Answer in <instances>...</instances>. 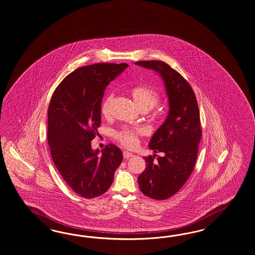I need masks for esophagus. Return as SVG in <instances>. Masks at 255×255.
Returning a JSON list of instances; mask_svg holds the SVG:
<instances>
[{"mask_svg":"<svg viewBox=\"0 0 255 255\" xmlns=\"http://www.w3.org/2000/svg\"><path fill=\"white\" fill-rule=\"evenodd\" d=\"M123 156H124L125 159H128V158H130V157L133 156V153L125 150V151H123Z\"/></svg>","mask_w":255,"mask_h":255,"instance_id":"obj_1","label":"esophagus"}]
</instances>
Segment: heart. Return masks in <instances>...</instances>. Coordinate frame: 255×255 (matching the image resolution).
<instances>
[{
	"instance_id": "heart-1",
	"label": "heart",
	"mask_w": 255,
	"mask_h": 255,
	"mask_svg": "<svg viewBox=\"0 0 255 255\" xmlns=\"http://www.w3.org/2000/svg\"><path fill=\"white\" fill-rule=\"evenodd\" d=\"M129 94L133 99L135 105L139 108V110L149 111L156 106L160 100V95L153 88L149 86H134L129 90ZM112 101L111 95L105 97L101 105V113L103 116H108L109 106ZM141 131L139 129L125 128L122 130L116 133V137L128 148H133L137 143V137L140 135Z\"/></svg>"
}]
</instances>
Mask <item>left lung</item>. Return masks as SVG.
Segmentation results:
<instances>
[{
	"instance_id": "obj_1",
	"label": "left lung",
	"mask_w": 255,
	"mask_h": 255,
	"mask_svg": "<svg viewBox=\"0 0 255 255\" xmlns=\"http://www.w3.org/2000/svg\"><path fill=\"white\" fill-rule=\"evenodd\" d=\"M136 65L156 71L163 79L169 102V112L149 143L154 152L143 157L146 168L137 177L144 195L165 200L176 194L188 180L196 163L202 137L196 96L189 82L162 61H138Z\"/></svg>"
}]
</instances>
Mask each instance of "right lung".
<instances>
[{"label": "right lung", "instance_id": "obj_1", "mask_svg": "<svg viewBox=\"0 0 255 255\" xmlns=\"http://www.w3.org/2000/svg\"><path fill=\"white\" fill-rule=\"evenodd\" d=\"M127 64L98 63L66 76L52 94L48 109V143L52 161L66 184L86 199L100 196L114 181L123 160L114 144L100 150L92 140L101 126L105 88L128 67Z\"/></svg>", "mask_w": 255, "mask_h": 255}]
</instances>
